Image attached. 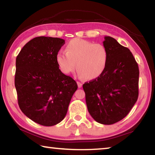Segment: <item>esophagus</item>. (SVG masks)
Listing matches in <instances>:
<instances>
[{
    "label": "esophagus",
    "instance_id": "1",
    "mask_svg": "<svg viewBox=\"0 0 155 155\" xmlns=\"http://www.w3.org/2000/svg\"><path fill=\"white\" fill-rule=\"evenodd\" d=\"M77 85H78V87H79V88H81V87H82L83 84L81 83H80V82H78V81H77Z\"/></svg>",
    "mask_w": 155,
    "mask_h": 155
}]
</instances>
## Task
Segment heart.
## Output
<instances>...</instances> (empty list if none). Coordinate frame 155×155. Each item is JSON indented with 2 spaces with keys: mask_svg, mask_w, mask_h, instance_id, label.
I'll use <instances>...</instances> for the list:
<instances>
[{
  "mask_svg": "<svg viewBox=\"0 0 155 155\" xmlns=\"http://www.w3.org/2000/svg\"><path fill=\"white\" fill-rule=\"evenodd\" d=\"M108 59V51L103 44L78 38L68 42L65 52L59 51L56 55L57 64L64 74H70L77 67L78 76L87 80L103 74Z\"/></svg>",
  "mask_w": 155,
  "mask_h": 155,
  "instance_id": "heart-1",
  "label": "heart"
}]
</instances>
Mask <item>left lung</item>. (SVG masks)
Wrapping results in <instances>:
<instances>
[{"label": "left lung", "mask_w": 155, "mask_h": 155, "mask_svg": "<svg viewBox=\"0 0 155 155\" xmlns=\"http://www.w3.org/2000/svg\"><path fill=\"white\" fill-rule=\"evenodd\" d=\"M109 52L104 72L83 88L88 111L97 122L113 124L128 115L139 95V68L132 52L116 40L104 37Z\"/></svg>", "instance_id": "1"}]
</instances>
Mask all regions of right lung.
<instances>
[{"mask_svg": "<svg viewBox=\"0 0 155 155\" xmlns=\"http://www.w3.org/2000/svg\"><path fill=\"white\" fill-rule=\"evenodd\" d=\"M65 40L37 37L24 46L15 61V87L20 109L39 124L51 127L67 114L76 81L62 73L56 55Z\"/></svg>", "mask_w": 155, "mask_h": 155, "instance_id": "1", "label": "right lung"}]
</instances>
